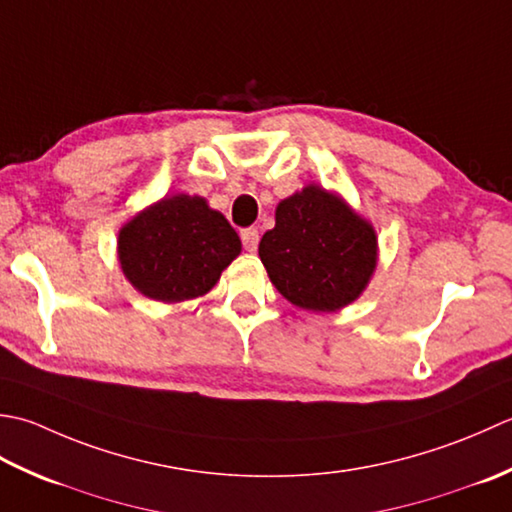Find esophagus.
Segmentation results:
<instances>
[{
	"mask_svg": "<svg viewBox=\"0 0 512 512\" xmlns=\"http://www.w3.org/2000/svg\"><path fill=\"white\" fill-rule=\"evenodd\" d=\"M241 241H243V247L247 249V252H256V247H258V229H254V227L241 229Z\"/></svg>",
	"mask_w": 512,
	"mask_h": 512,
	"instance_id": "1",
	"label": "esophagus"
}]
</instances>
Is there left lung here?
I'll return each instance as SVG.
<instances>
[{
    "instance_id": "obj_1",
    "label": "left lung",
    "mask_w": 512,
    "mask_h": 512,
    "mask_svg": "<svg viewBox=\"0 0 512 512\" xmlns=\"http://www.w3.org/2000/svg\"><path fill=\"white\" fill-rule=\"evenodd\" d=\"M375 232L338 196L318 185L276 207V227L260 238L258 256L291 305L336 311L360 296L375 269Z\"/></svg>"
}]
</instances>
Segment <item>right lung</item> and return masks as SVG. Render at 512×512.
Returning a JSON list of instances; mask_svg holds the SVG:
<instances>
[{
    "instance_id": "obj_1",
    "label": "right lung",
    "mask_w": 512,
    "mask_h": 512,
    "mask_svg": "<svg viewBox=\"0 0 512 512\" xmlns=\"http://www.w3.org/2000/svg\"><path fill=\"white\" fill-rule=\"evenodd\" d=\"M238 254L241 238L234 227L198 196L163 198L119 234L125 278L161 302L207 294Z\"/></svg>"
}]
</instances>
